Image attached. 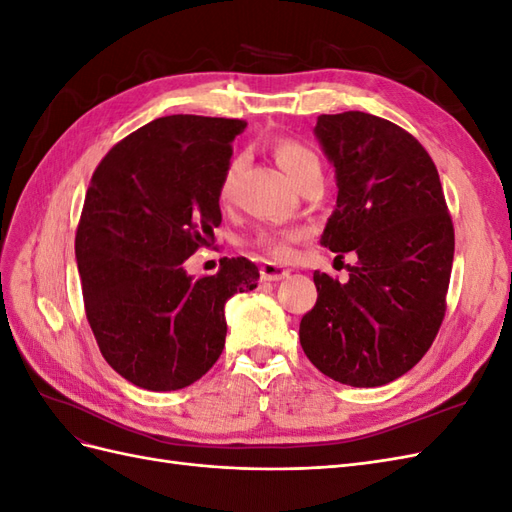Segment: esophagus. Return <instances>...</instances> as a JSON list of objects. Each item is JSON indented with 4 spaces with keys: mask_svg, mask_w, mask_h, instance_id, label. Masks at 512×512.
<instances>
[{
    "mask_svg": "<svg viewBox=\"0 0 512 512\" xmlns=\"http://www.w3.org/2000/svg\"><path fill=\"white\" fill-rule=\"evenodd\" d=\"M260 275H262V280H267V282H280V280H286V277L290 275V269L275 265V262H265V265L260 267Z\"/></svg>",
    "mask_w": 512,
    "mask_h": 512,
    "instance_id": "obj_1",
    "label": "esophagus"
}]
</instances>
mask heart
Instances as JSON below:
<instances>
[{
    "label": "heart",
    "mask_w": 512,
    "mask_h": 512,
    "mask_svg": "<svg viewBox=\"0 0 512 512\" xmlns=\"http://www.w3.org/2000/svg\"><path fill=\"white\" fill-rule=\"evenodd\" d=\"M275 160L277 164L282 166L284 173L288 175V179L294 183V188L301 185L305 179L320 175L322 177V166L316 153L312 149H307L301 143L294 141H282L280 145L275 147ZM241 162L235 160L230 162V166L226 168V173L222 177L220 183V198L228 200L232 194V183H235V177L239 173ZM299 237V232H260L256 237V245L260 247L262 252L269 254L271 258L277 260H288L292 256V241Z\"/></svg>",
    "instance_id": "heart-1"
}]
</instances>
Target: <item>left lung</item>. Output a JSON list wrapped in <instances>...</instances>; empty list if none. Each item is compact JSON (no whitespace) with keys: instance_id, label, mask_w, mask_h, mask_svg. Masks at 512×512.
<instances>
[{"instance_id":"left-lung-1","label":"left lung","mask_w":512,"mask_h":512,"mask_svg":"<svg viewBox=\"0 0 512 512\" xmlns=\"http://www.w3.org/2000/svg\"><path fill=\"white\" fill-rule=\"evenodd\" d=\"M314 134L337 183L320 241L354 252L359 267L346 284L314 273L318 299L301 320V346L324 376L382 386L421 361L440 329L453 222L436 164L395 123L348 111L320 115Z\"/></svg>"}]
</instances>
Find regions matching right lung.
Instances as JSON below:
<instances>
[{
  "mask_svg": "<svg viewBox=\"0 0 512 512\" xmlns=\"http://www.w3.org/2000/svg\"><path fill=\"white\" fill-rule=\"evenodd\" d=\"M241 119L168 115L106 153L91 177L74 254L100 352L147 391L203 378L226 342L224 305L258 286V267L222 258L215 275L183 269L222 224L220 183Z\"/></svg>",
  "mask_w": 512,
  "mask_h": 512,
  "instance_id": "1",
  "label": "right lung"
}]
</instances>
